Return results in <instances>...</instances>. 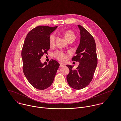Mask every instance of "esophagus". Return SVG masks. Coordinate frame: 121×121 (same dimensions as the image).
I'll list each match as a JSON object with an SVG mask.
<instances>
[{
  "mask_svg": "<svg viewBox=\"0 0 121 121\" xmlns=\"http://www.w3.org/2000/svg\"><path fill=\"white\" fill-rule=\"evenodd\" d=\"M64 64L63 63H60V68H62L63 67H64Z\"/></svg>",
  "mask_w": 121,
  "mask_h": 121,
  "instance_id": "1",
  "label": "esophagus"
}]
</instances>
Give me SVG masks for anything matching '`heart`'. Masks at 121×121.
<instances>
[{"instance_id":"b5f03b06","label":"heart","mask_w":121,"mask_h":121,"mask_svg":"<svg viewBox=\"0 0 121 121\" xmlns=\"http://www.w3.org/2000/svg\"><path fill=\"white\" fill-rule=\"evenodd\" d=\"M64 35L65 39L68 40L69 39L71 38H74L75 35L73 32H72L71 30H67L64 32ZM55 35L53 34H52L49 38V45L51 46H52L54 45L55 43ZM54 56L58 60H60V61H64L66 60V57L65 54V53L62 52L60 51H56L53 53Z\"/></svg>"}]
</instances>
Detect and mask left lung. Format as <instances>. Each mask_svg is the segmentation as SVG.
I'll return each instance as SVG.
<instances>
[{"label": "left lung", "mask_w": 121, "mask_h": 121, "mask_svg": "<svg viewBox=\"0 0 121 121\" xmlns=\"http://www.w3.org/2000/svg\"><path fill=\"white\" fill-rule=\"evenodd\" d=\"M81 39L80 44L76 51V55L72 59L79 61L80 64L75 70L72 66L67 65L69 73L67 80L69 86L75 89H81L87 86L93 79L97 65V58L95 40L86 29L78 25Z\"/></svg>", "instance_id": "obj_1"}]
</instances>
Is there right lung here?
<instances>
[{"instance_id": "add662e5", "label": "right lung", "mask_w": 121, "mask_h": 121, "mask_svg": "<svg viewBox=\"0 0 121 121\" xmlns=\"http://www.w3.org/2000/svg\"><path fill=\"white\" fill-rule=\"evenodd\" d=\"M57 26H40L31 30L25 39L21 56L24 73L29 82L36 89H45L52 85L60 64L52 60L48 64L40 59L50 49L49 38Z\"/></svg>"}]
</instances>
